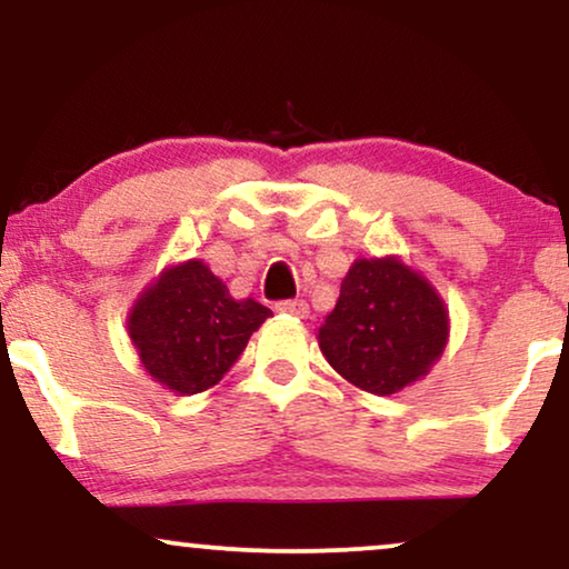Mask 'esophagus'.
Returning <instances> with one entry per match:
<instances>
[{"mask_svg":"<svg viewBox=\"0 0 569 569\" xmlns=\"http://www.w3.org/2000/svg\"><path fill=\"white\" fill-rule=\"evenodd\" d=\"M277 313H287V316H295V318H306L308 316V302L295 298V300H279L274 306Z\"/></svg>","mask_w":569,"mask_h":569,"instance_id":"1","label":"esophagus"}]
</instances>
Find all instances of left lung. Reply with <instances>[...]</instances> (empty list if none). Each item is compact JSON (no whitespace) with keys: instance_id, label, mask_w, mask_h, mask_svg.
I'll return each mask as SVG.
<instances>
[{"instance_id":"obj_1","label":"left lung","mask_w":569,"mask_h":569,"mask_svg":"<svg viewBox=\"0 0 569 569\" xmlns=\"http://www.w3.org/2000/svg\"><path fill=\"white\" fill-rule=\"evenodd\" d=\"M448 308L438 290L407 263L357 259L318 345L333 370L376 396L399 393L430 372L448 345Z\"/></svg>"}]
</instances>
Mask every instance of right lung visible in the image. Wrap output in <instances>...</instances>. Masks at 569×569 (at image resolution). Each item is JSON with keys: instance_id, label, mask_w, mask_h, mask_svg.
<instances>
[{"instance_id": "1", "label": "right lung", "mask_w": 569, "mask_h": 569, "mask_svg": "<svg viewBox=\"0 0 569 569\" xmlns=\"http://www.w3.org/2000/svg\"><path fill=\"white\" fill-rule=\"evenodd\" d=\"M269 316L253 298H232L204 261L191 259L168 267L139 295L127 326L144 370L191 396L220 383Z\"/></svg>"}]
</instances>
